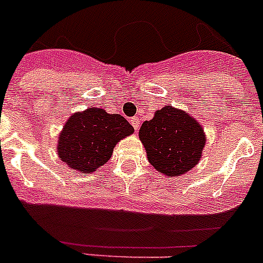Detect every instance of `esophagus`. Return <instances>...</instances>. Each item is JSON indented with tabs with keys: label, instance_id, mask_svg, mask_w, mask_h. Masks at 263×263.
I'll return each instance as SVG.
<instances>
[{
	"label": "esophagus",
	"instance_id": "1",
	"mask_svg": "<svg viewBox=\"0 0 263 263\" xmlns=\"http://www.w3.org/2000/svg\"><path fill=\"white\" fill-rule=\"evenodd\" d=\"M131 124L134 125V128H135L136 131H138V129H139V124H140V121H139V119L135 116V118H131Z\"/></svg>",
	"mask_w": 263,
	"mask_h": 263
}]
</instances>
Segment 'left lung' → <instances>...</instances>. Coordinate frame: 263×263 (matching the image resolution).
<instances>
[{"mask_svg":"<svg viewBox=\"0 0 263 263\" xmlns=\"http://www.w3.org/2000/svg\"><path fill=\"white\" fill-rule=\"evenodd\" d=\"M148 162L165 176H180L194 168L202 156L206 135L187 112L171 105L159 109L139 131Z\"/></svg>","mask_w":263,"mask_h":263,"instance_id":"1","label":"left lung"}]
</instances>
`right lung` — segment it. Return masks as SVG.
Here are the masks:
<instances>
[{"label": "right lung", "instance_id": "1", "mask_svg": "<svg viewBox=\"0 0 263 263\" xmlns=\"http://www.w3.org/2000/svg\"><path fill=\"white\" fill-rule=\"evenodd\" d=\"M121 115L107 114L98 107L73 114L59 136V158L72 170L93 173L111 159L114 147L134 134Z\"/></svg>", "mask_w": 263, "mask_h": 263}]
</instances>
